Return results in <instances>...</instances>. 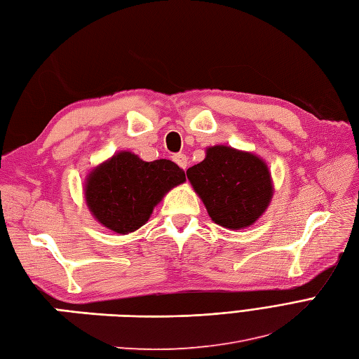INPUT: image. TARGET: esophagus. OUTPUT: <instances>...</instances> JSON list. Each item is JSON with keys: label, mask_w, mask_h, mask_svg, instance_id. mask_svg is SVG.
Listing matches in <instances>:
<instances>
[{"label": "esophagus", "mask_w": 359, "mask_h": 359, "mask_svg": "<svg viewBox=\"0 0 359 359\" xmlns=\"http://www.w3.org/2000/svg\"><path fill=\"white\" fill-rule=\"evenodd\" d=\"M173 161L177 163L181 169H187V164H189V159H187V156L184 155V154H178V155H175L173 156Z\"/></svg>", "instance_id": "1"}]
</instances>
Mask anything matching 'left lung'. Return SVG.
Returning a JSON list of instances; mask_svg holds the SVG:
<instances>
[{"mask_svg": "<svg viewBox=\"0 0 359 359\" xmlns=\"http://www.w3.org/2000/svg\"><path fill=\"white\" fill-rule=\"evenodd\" d=\"M186 173L212 221L230 230L255 224L272 201L275 189L267 163L245 150L210 146L203 161Z\"/></svg>", "mask_w": 359, "mask_h": 359, "instance_id": "obj_1", "label": "left lung"}]
</instances>
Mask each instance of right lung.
I'll return each mask as SVG.
<instances>
[{"instance_id":"obj_1","label":"right lung","mask_w":359,"mask_h":359,"mask_svg":"<svg viewBox=\"0 0 359 359\" xmlns=\"http://www.w3.org/2000/svg\"><path fill=\"white\" fill-rule=\"evenodd\" d=\"M184 181L186 173L170 159L147 163L121 150L87 173L84 200L101 226L127 235L144 226L164 195Z\"/></svg>"}]
</instances>
